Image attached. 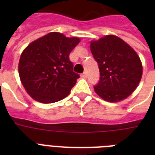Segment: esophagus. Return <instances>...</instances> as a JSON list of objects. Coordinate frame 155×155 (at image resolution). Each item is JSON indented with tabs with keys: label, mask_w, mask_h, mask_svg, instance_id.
Masks as SVG:
<instances>
[{
	"label": "esophagus",
	"mask_w": 155,
	"mask_h": 155,
	"mask_svg": "<svg viewBox=\"0 0 155 155\" xmlns=\"http://www.w3.org/2000/svg\"><path fill=\"white\" fill-rule=\"evenodd\" d=\"M81 77H83V78H86V77H87V73H86V72L83 73L82 75H81Z\"/></svg>",
	"instance_id": "1"
}]
</instances>
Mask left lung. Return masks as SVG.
Instances as JSON below:
<instances>
[{
    "label": "left lung",
    "mask_w": 155,
    "mask_h": 155,
    "mask_svg": "<svg viewBox=\"0 0 155 155\" xmlns=\"http://www.w3.org/2000/svg\"><path fill=\"white\" fill-rule=\"evenodd\" d=\"M90 48L101 75L94 86L97 94L108 102H118L132 94L142 75V62L134 50L115 35L92 41Z\"/></svg>",
    "instance_id": "left-lung-1"
}]
</instances>
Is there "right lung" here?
<instances>
[{
    "instance_id": "1",
    "label": "right lung",
    "mask_w": 155,
    "mask_h": 155,
    "mask_svg": "<svg viewBox=\"0 0 155 155\" xmlns=\"http://www.w3.org/2000/svg\"><path fill=\"white\" fill-rule=\"evenodd\" d=\"M51 32L31 42L21 54L18 72L28 94L38 102L50 104L68 97L80 75L73 71L71 51L80 42Z\"/></svg>"
}]
</instances>
